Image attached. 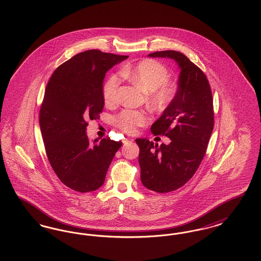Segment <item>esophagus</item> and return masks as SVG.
I'll use <instances>...</instances> for the list:
<instances>
[{
  "instance_id": "esophagus-1",
  "label": "esophagus",
  "mask_w": 261,
  "mask_h": 261,
  "mask_svg": "<svg viewBox=\"0 0 261 261\" xmlns=\"http://www.w3.org/2000/svg\"><path fill=\"white\" fill-rule=\"evenodd\" d=\"M131 142H133V139H124V141H123L124 145H126V144H129V143H131Z\"/></svg>"
}]
</instances>
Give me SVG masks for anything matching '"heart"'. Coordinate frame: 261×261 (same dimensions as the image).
I'll use <instances>...</instances> for the list:
<instances>
[{
	"mask_svg": "<svg viewBox=\"0 0 261 261\" xmlns=\"http://www.w3.org/2000/svg\"><path fill=\"white\" fill-rule=\"evenodd\" d=\"M120 73L145 91L150 92V101L161 109L169 106L175 98L176 86L168 81L169 71L162 62L144 60L135 65L125 66ZM120 77L117 74L111 75L103 84L102 96L107 105H114L117 101ZM149 121V113L145 111L123 110L115 117L116 125L128 134L135 133L139 127Z\"/></svg>",
	"mask_w": 261,
	"mask_h": 261,
	"instance_id": "b5f03b06",
	"label": "heart"
}]
</instances>
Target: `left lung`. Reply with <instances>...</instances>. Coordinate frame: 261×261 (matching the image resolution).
I'll list each match as a JSON object with an SVG mask.
<instances>
[{"label":"left lung","instance_id":"left-lung-1","mask_svg":"<svg viewBox=\"0 0 261 261\" xmlns=\"http://www.w3.org/2000/svg\"><path fill=\"white\" fill-rule=\"evenodd\" d=\"M149 57L172 59L180 68L175 98L150 127L153 135L168 137L170 144L159 147L136 139L143 185L169 193L186 184L205 154L214 125L213 99L205 74L182 53L162 50Z\"/></svg>","mask_w":261,"mask_h":261}]
</instances>
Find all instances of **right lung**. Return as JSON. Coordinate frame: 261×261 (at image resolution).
<instances>
[{
  "mask_svg": "<svg viewBox=\"0 0 261 261\" xmlns=\"http://www.w3.org/2000/svg\"><path fill=\"white\" fill-rule=\"evenodd\" d=\"M127 58L85 50L60 65L47 84L39 115L46 154L59 179L76 192L99 189L122 146L109 137L92 144L86 127L88 120L98 119L102 112L107 71Z\"/></svg>",
  "mask_w": 261,
  "mask_h": 261,
  "instance_id": "1",
  "label": "right lung"
}]
</instances>
